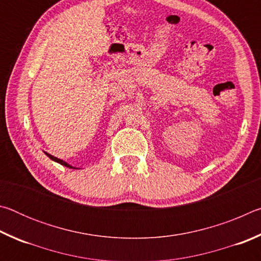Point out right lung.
<instances>
[{
	"instance_id": "right-lung-1",
	"label": "right lung",
	"mask_w": 261,
	"mask_h": 261,
	"mask_svg": "<svg viewBox=\"0 0 261 261\" xmlns=\"http://www.w3.org/2000/svg\"><path fill=\"white\" fill-rule=\"evenodd\" d=\"M46 155H48L49 156L53 161H56V162H59V163H61L62 166H65V167H68V168H73V167H71V166H69L67 162H64L63 160H61V159H57V158H55V156H53V155H50V154H48V153H46Z\"/></svg>"
}]
</instances>
